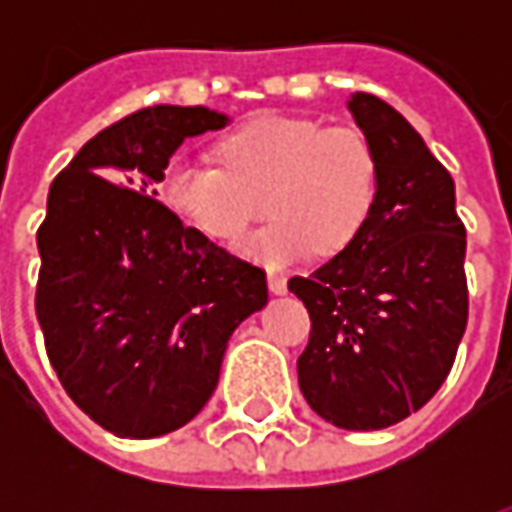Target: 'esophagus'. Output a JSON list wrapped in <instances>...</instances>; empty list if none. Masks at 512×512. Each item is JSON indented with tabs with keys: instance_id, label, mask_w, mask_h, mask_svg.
I'll use <instances>...</instances> for the list:
<instances>
[{
	"instance_id": "obj_1",
	"label": "esophagus",
	"mask_w": 512,
	"mask_h": 512,
	"mask_svg": "<svg viewBox=\"0 0 512 512\" xmlns=\"http://www.w3.org/2000/svg\"><path fill=\"white\" fill-rule=\"evenodd\" d=\"M268 290H271L274 296H285V293H288V279L282 277V274L268 271Z\"/></svg>"
}]
</instances>
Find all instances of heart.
I'll return each instance as SVG.
<instances>
[{
  "mask_svg": "<svg viewBox=\"0 0 512 512\" xmlns=\"http://www.w3.org/2000/svg\"><path fill=\"white\" fill-rule=\"evenodd\" d=\"M224 167L178 156L161 200L205 238L233 244L266 208L274 219L241 252L271 268L310 252L334 255L362 233L378 197V158L359 128L312 117H260L219 145ZM267 202H262V197Z\"/></svg>",
  "mask_w": 512,
  "mask_h": 512,
  "instance_id": "1",
  "label": "heart"
}]
</instances>
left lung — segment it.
<instances>
[{
  "mask_svg": "<svg viewBox=\"0 0 512 512\" xmlns=\"http://www.w3.org/2000/svg\"><path fill=\"white\" fill-rule=\"evenodd\" d=\"M348 112L378 158L370 219L343 252L293 277L310 312L299 386L310 408L345 430H381L439 392L469 315L466 230L455 183L406 117L370 93Z\"/></svg>",
  "mask_w": 512,
  "mask_h": 512,
  "instance_id": "8db88e82",
  "label": "left lung"
}]
</instances>
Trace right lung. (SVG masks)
<instances>
[{"label":"right lung","instance_id":"right-lung-1","mask_svg":"<svg viewBox=\"0 0 512 512\" xmlns=\"http://www.w3.org/2000/svg\"><path fill=\"white\" fill-rule=\"evenodd\" d=\"M208 106H147L104 128L54 178L38 230L46 354L84 414L120 439L183 428L219 384L227 340L268 301L266 274L158 202Z\"/></svg>","mask_w":512,"mask_h":512}]
</instances>
